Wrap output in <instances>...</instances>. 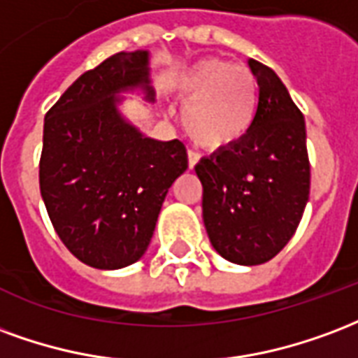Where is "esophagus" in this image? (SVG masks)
Segmentation results:
<instances>
[{"label": "esophagus", "mask_w": 358, "mask_h": 358, "mask_svg": "<svg viewBox=\"0 0 358 358\" xmlns=\"http://www.w3.org/2000/svg\"><path fill=\"white\" fill-rule=\"evenodd\" d=\"M198 162H200V154L194 152V150H189V168H194Z\"/></svg>", "instance_id": "1"}]
</instances>
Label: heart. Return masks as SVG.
I'll return each mask as SVG.
<instances>
[{
  "mask_svg": "<svg viewBox=\"0 0 358 358\" xmlns=\"http://www.w3.org/2000/svg\"><path fill=\"white\" fill-rule=\"evenodd\" d=\"M182 122L190 139L211 150L246 137L257 112V82L252 70L225 59H202L177 82Z\"/></svg>",
  "mask_w": 358,
  "mask_h": 358,
  "instance_id": "1",
  "label": "heart"
}]
</instances>
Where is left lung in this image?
<instances>
[{
	"label": "left lung",
	"instance_id": "1",
	"mask_svg": "<svg viewBox=\"0 0 358 358\" xmlns=\"http://www.w3.org/2000/svg\"><path fill=\"white\" fill-rule=\"evenodd\" d=\"M259 85L244 139L196 164L211 246L236 265H262L289 242L309 202L311 166L303 114L275 70L250 59Z\"/></svg>",
	"mask_w": 358,
	"mask_h": 358
}]
</instances>
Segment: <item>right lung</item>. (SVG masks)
<instances>
[{
	"label": "right lung",
	"instance_id": "add662e5",
	"mask_svg": "<svg viewBox=\"0 0 358 358\" xmlns=\"http://www.w3.org/2000/svg\"><path fill=\"white\" fill-rule=\"evenodd\" d=\"M154 103L148 51H122L82 74L45 114L40 190L62 244L85 265L139 262L169 187L187 171L179 139L147 137L125 118L122 93Z\"/></svg>",
	"mask_w": 358,
	"mask_h": 358
}]
</instances>
